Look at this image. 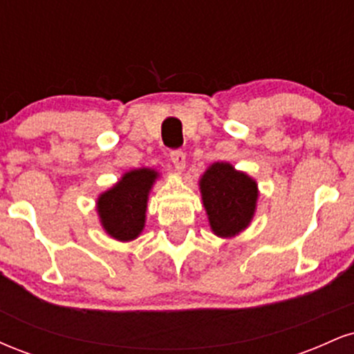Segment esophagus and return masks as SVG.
Segmentation results:
<instances>
[{
    "label": "esophagus",
    "instance_id": "esophagus-1",
    "mask_svg": "<svg viewBox=\"0 0 354 354\" xmlns=\"http://www.w3.org/2000/svg\"><path fill=\"white\" fill-rule=\"evenodd\" d=\"M169 158H171L174 168H176V169L185 168L186 156H185V153L181 151V149H171V151H169Z\"/></svg>",
    "mask_w": 354,
    "mask_h": 354
}]
</instances>
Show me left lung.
Returning a JSON list of instances; mask_svg holds the SVG:
<instances>
[{
  "instance_id": "obj_1",
  "label": "left lung",
  "mask_w": 354,
  "mask_h": 354,
  "mask_svg": "<svg viewBox=\"0 0 354 354\" xmlns=\"http://www.w3.org/2000/svg\"><path fill=\"white\" fill-rule=\"evenodd\" d=\"M200 188L214 234L230 238L250 225L258 198L256 183L250 176L228 163H214L203 174Z\"/></svg>"
}]
</instances>
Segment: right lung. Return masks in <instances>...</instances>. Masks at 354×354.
I'll return each mask as SVG.
<instances>
[{
  "mask_svg": "<svg viewBox=\"0 0 354 354\" xmlns=\"http://www.w3.org/2000/svg\"><path fill=\"white\" fill-rule=\"evenodd\" d=\"M156 176L153 169H135L126 173L118 185L101 194L98 213L109 236L129 241L141 233L148 193Z\"/></svg>",
  "mask_w": 354,
  "mask_h": 354,
  "instance_id": "right-lung-1",
  "label": "right lung"
}]
</instances>
